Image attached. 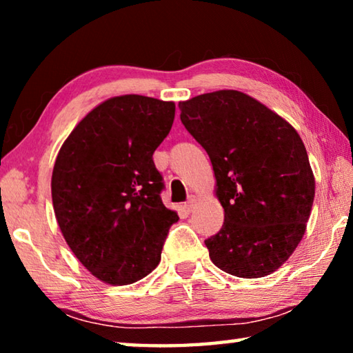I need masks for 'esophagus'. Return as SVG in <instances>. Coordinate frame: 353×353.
<instances>
[{"label": "esophagus", "instance_id": "esophagus-1", "mask_svg": "<svg viewBox=\"0 0 353 353\" xmlns=\"http://www.w3.org/2000/svg\"><path fill=\"white\" fill-rule=\"evenodd\" d=\"M193 207H194V198H190V199L183 204V210L187 212V213H190L191 210H193Z\"/></svg>", "mask_w": 353, "mask_h": 353}]
</instances>
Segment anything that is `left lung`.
<instances>
[{
    "mask_svg": "<svg viewBox=\"0 0 353 353\" xmlns=\"http://www.w3.org/2000/svg\"><path fill=\"white\" fill-rule=\"evenodd\" d=\"M181 121L205 149L224 224L205 240L227 274L265 277L301 243L314 199V176L296 129L259 101L219 90L179 103Z\"/></svg>",
    "mask_w": 353,
    "mask_h": 353,
    "instance_id": "obj_1",
    "label": "left lung"
}]
</instances>
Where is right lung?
I'll use <instances>...</instances> for the list:
<instances>
[{"label":"right lung","instance_id":"add662e5","mask_svg":"<svg viewBox=\"0 0 353 353\" xmlns=\"http://www.w3.org/2000/svg\"><path fill=\"white\" fill-rule=\"evenodd\" d=\"M174 103L124 94L77 124L57 154L52 205L65 241L94 277L130 285L160 263L176 212L152 154L174 121Z\"/></svg>","mask_w":353,"mask_h":353}]
</instances>
